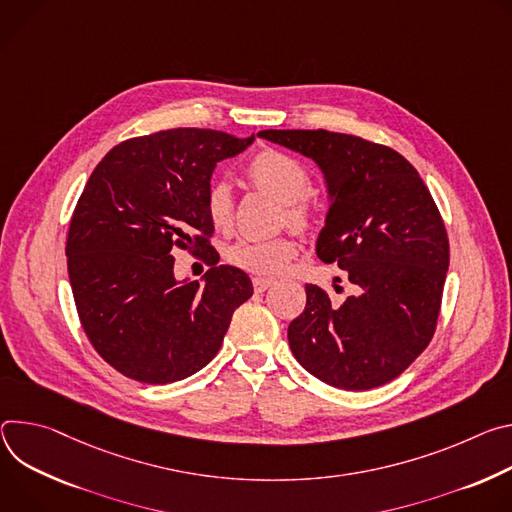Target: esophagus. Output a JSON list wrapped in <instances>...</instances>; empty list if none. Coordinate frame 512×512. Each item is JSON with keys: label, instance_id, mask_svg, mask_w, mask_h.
<instances>
[{"label": "esophagus", "instance_id": "esophagus-1", "mask_svg": "<svg viewBox=\"0 0 512 512\" xmlns=\"http://www.w3.org/2000/svg\"><path fill=\"white\" fill-rule=\"evenodd\" d=\"M252 285H254V291L256 293H264L266 289H270L274 285L272 278H262V276H254L252 278Z\"/></svg>", "mask_w": 512, "mask_h": 512}]
</instances>
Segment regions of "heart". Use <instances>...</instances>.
Wrapping results in <instances>:
<instances>
[{"label":"heart","instance_id":"b5f03b06","mask_svg":"<svg viewBox=\"0 0 512 512\" xmlns=\"http://www.w3.org/2000/svg\"><path fill=\"white\" fill-rule=\"evenodd\" d=\"M248 179L285 203V221L305 232L313 225L315 207L307 199L311 185L307 168L274 148L260 150L246 166ZM203 209L217 232H227L234 223L232 189L223 181H211L203 195ZM297 256V242L291 236L278 238H240L227 250V260L234 266L260 274L276 276Z\"/></svg>","mask_w":512,"mask_h":512}]
</instances>
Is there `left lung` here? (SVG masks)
Instances as JSON below:
<instances>
[{
  "label": "left lung",
  "mask_w": 512,
  "mask_h": 512,
  "mask_svg": "<svg viewBox=\"0 0 512 512\" xmlns=\"http://www.w3.org/2000/svg\"><path fill=\"white\" fill-rule=\"evenodd\" d=\"M260 138L313 158L329 189L317 256L356 287L342 305L307 285L289 346L315 378L368 390L401 376L429 346L449 266L441 213L396 150L327 130H264ZM337 291L342 287H335Z\"/></svg>",
  "instance_id": "left-lung-1"
}]
</instances>
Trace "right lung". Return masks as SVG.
<instances>
[{"label":"right lung","instance_id":"obj_1","mask_svg":"<svg viewBox=\"0 0 512 512\" xmlns=\"http://www.w3.org/2000/svg\"><path fill=\"white\" fill-rule=\"evenodd\" d=\"M252 142L217 130H162L113 146L91 173L69 225V280L87 339L120 374L168 384L199 372L252 297L244 270L217 266L203 209L215 164ZM173 247L212 266L203 286L174 278Z\"/></svg>","mask_w":512,"mask_h":512}]
</instances>
